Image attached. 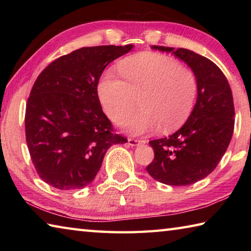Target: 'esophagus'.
I'll list each match as a JSON object with an SVG mask.
<instances>
[{
  "label": "esophagus",
  "mask_w": 251,
  "mask_h": 251,
  "mask_svg": "<svg viewBox=\"0 0 251 251\" xmlns=\"http://www.w3.org/2000/svg\"><path fill=\"white\" fill-rule=\"evenodd\" d=\"M139 143H141V142L137 141V139H135V138H128V145H129V146H137Z\"/></svg>",
  "instance_id": "34e87169"
}]
</instances>
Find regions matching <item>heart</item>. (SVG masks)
Here are the masks:
<instances>
[{"instance_id": "1", "label": "heart", "mask_w": 251, "mask_h": 251, "mask_svg": "<svg viewBox=\"0 0 251 251\" xmlns=\"http://www.w3.org/2000/svg\"><path fill=\"white\" fill-rule=\"evenodd\" d=\"M120 73L126 79L107 73L99 85L104 112L115 124H123L139 101L143 112L126 124L131 134L179 128L193 112L198 93L194 72L172 57L157 53H143L124 59Z\"/></svg>"}]
</instances>
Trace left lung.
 <instances>
[{
    "mask_svg": "<svg viewBox=\"0 0 251 251\" xmlns=\"http://www.w3.org/2000/svg\"><path fill=\"white\" fill-rule=\"evenodd\" d=\"M172 52L194 72L197 100L188 120L176 133L150 142L154 160L146 167L154 179L171 186H187L207 177L217 167L231 141L235 107L229 83L222 70L190 50L152 45Z\"/></svg>",
    "mask_w": 251,
    "mask_h": 251,
    "instance_id": "8db88e82",
    "label": "left lung"
}]
</instances>
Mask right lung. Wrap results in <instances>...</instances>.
Segmentation results:
<instances>
[{"label":"right lung","instance_id":"add662e5","mask_svg":"<svg viewBox=\"0 0 251 251\" xmlns=\"http://www.w3.org/2000/svg\"><path fill=\"white\" fill-rule=\"evenodd\" d=\"M134 45L82 48L55 59L36 78L25 110V136L39 176L54 188L80 189L94 180L113 133L97 95L101 73Z\"/></svg>","mask_w":251,"mask_h":251}]
</instances>
